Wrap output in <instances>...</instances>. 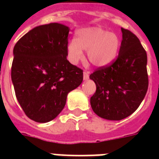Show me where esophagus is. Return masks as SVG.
<instances>
[{
	"instance_id": "esophagus-1",
	"label": "esophagus",
	"mask_w": 159,
	"mask_h": 159,
	"mask_svg": "<svg viewBox=\"0 0 159 159\" xmlns=\"http://www.w3.org/2000/svg\"><path fill=\"white\" fill-rule=\"evenodd\" d=\"M89 78V73L88 71H84L83 72V79L84 80H88Z\"/></svg>"
}]
</instances>
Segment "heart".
Segmentation results:
<instances>
[{
  "label": "heart",
  "instance_id": "1",
  "mask_svg": "<svg viewBox=\"0 0 159 159\" xmlns=\"http://www.w3.org/2000/svg\"><path fill=\"white\" fill-rule=\"evenodd\" d=\"M119 48L120 40L116 34L99 27H89L78 30L76 39L70 41L67 54L70 63L76 65L84 59L85 50L93 66L103 67L116 59Z\"/></svg>",
  "mask_w": 159,
  "mask_h": 159
}]
</instances>
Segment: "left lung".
I'll return each instance as SVG.
<instances>
[{"mask_svg": "<svg viewBox=\"0 0 159 159\" xmlns=\"http://www.w3.org/2000/svg\"><path fill=\"white\" fill-rule=\"evenodd\" d=\"M117 58L89 76L96 84L90 99L94 113L107 120H122L135 111L146 96L148 75L146 50L130 30L122 28Z\"/></svg>", "mask_w": 159, "mask_h": 159, "instance_id": "obj_1", "label": "left lung"}]
</instances>
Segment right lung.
Instances as JSON below:
<instances>
[{"mask_svg":"<svg viewBox=\"0 0 159 159\" xmlns=\"http://www.w3.org/2000/svg\"><path fill=\"white\" fill-rule=\"evenodd\" d=\"M69 30L58 23L37 26L14 46L11 77L16 98L37 123L54 119L67 94L83 82V70L66 59Z\"/></svg>","mask_w":159,"mask_h":159,"instance_id":"1","label":"right lung"}]
</instances>
